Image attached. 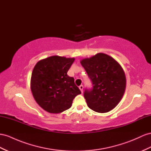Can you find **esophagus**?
Instances as JSON below:
<instances>
[{"instance_id": "1", "label": "esophagus", "mask_w": 151, "mask_h": 151, "mask_svg": "<svg viewBox=\"0 0 151 151\" xmlns=\"http://www.w3.org/2000/svg\"><path fill=\"white\" fill-rule=\"evenodd\" d=\"M79 89H80V90H81V91L83 93V88H84V87H83V85H80L79 86Z\"/></svg>"}]
</instances>
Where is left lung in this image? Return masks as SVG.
<instances>
[{
	"mask_svg": "<svg viewBox=\"0 0 151 151\" xmlns=\"http://www.w3.org/2000/svg\"><path fill=\"white\" fill-rule=\"evenodd\" d=\"M93 84L86 89L84 96L88 107L97 112L105 113L119 103L126 88V77L123 68L107 55L98 53L81 61Z\"/></svg>",
	"mask_w": 151,
	"mask_h": 151,
	"instance_id": "obj_1",
	"label": "left lung"
}]
</instances>
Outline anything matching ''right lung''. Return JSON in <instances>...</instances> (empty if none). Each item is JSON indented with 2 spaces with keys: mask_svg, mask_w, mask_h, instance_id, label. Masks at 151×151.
Listing matches in <instances>:
<instances>
[{
  "mask_svg": "<svg viewBox=\"0 0 151 151\" xmlns=\"http://www.w3.org/2000/svg\"><path fill=\"white\" fill-rule=\"evenodd\" d=\"M74 58L52 56L39 61L32 73V95L39 106L52 114L62 112L71 107L74 98L81 93L74 79L67 72Z\"/></svg>",
  "mask_w": 151,
  "mask_h": 151,
  "instance_id": "add662e5",
  "label": "right lung"
}]
</instances>
